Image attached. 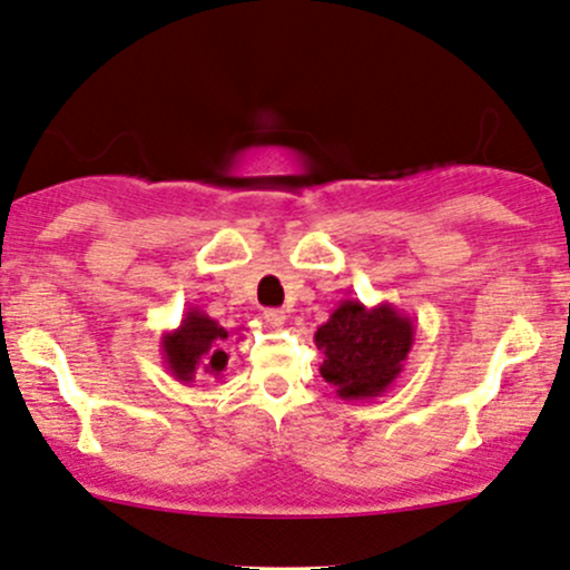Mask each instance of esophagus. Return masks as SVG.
<instances>
[{
    "instance_id": "34e87169",
    "label": "esophagus",
    "mask_w": 570,
    "mask_h": 570,
    "mask_svg": "<svg viewBox=\"0 0 570 570\" xmlns=\"http://www.w3.org/2000/svg\"><path fill=\"white\" fill-rule=\"evenodd\" d=\"M265 322L269 327H275V331H281V327L286 325V314L281 308H267L265 311Z\"/></svg>"
}]
</instances>
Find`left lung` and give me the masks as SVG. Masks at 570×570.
I'll use <instances>...</instances> for the list:
<instances>
[{
  "mask_svg": "<svg viewBox=\"0 0 570 570\" xmlns=\"http://www.w3.org/2000/svg\"><path fill=\"white\" fill-rule=\"evenodd\" d=\"M316 346L325 352L320 371L344 401H368L387 393L404 371L415 341V325L391 303L374 308L341 301L325 325L316 327Z\"/></svg>",
  "mask_w": 570,
  "mask_h": 570,
  "instance_id": "8db88e82",
  "label": "left lung"
}]
</instances>
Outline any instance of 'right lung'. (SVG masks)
<instances>
[{"instance_id": "obj_1", "label": "right lung", "mask_w": 570, "mask_h": 570, "mask_svg": "<svg viewBox=\"0 0 570 570\" xmlns=\"http://www.w3.org/2000/svg\"><path fill=\"white\" fill-rule=\"evenodd\" d=\"M229 338L232 331L220 327L213 316L202 308H188L179 327L160 335V355L169 374L183 385L205 382L209 376L220 380L229 363L226 355Z\"/></svg>"}]
</instances>
